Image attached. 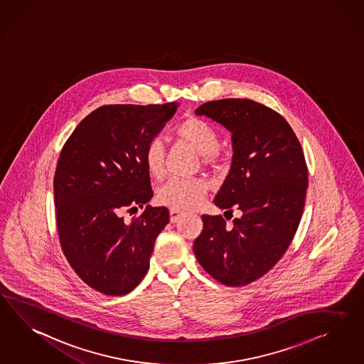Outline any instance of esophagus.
Returning a JSON list of instances; mask_svg holds the SVG:
<instances>
[{"instance_id": "34e87169", "label": "esophagus", "mask_w": 364, "mask_h": 364, "mask_svg": "<svg viewBox=\"0 0 364 364\" xmlns=\"http://www.w3.org/2000/svg\"><path fill=\"white\" fill-rule=\"evenodd\" d=\"M169 215H171V223H176L177 220H178L180 217L183 216L184 213H183L181 210H177V209L171 208V210H169Z\"/></svg>"}]
</instances>
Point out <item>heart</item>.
Segmentation results:
<instances>
[{"mask_svg": "<svg viewBox=\"0 0 364 364\" xmlns=\"http://www.w3.org/2000/svg\"><path fill=\"white\" fill-rule=\"evenodd\" d=\"M175 134L178 139L191 144L200 152L204 163L216 160L218 148V135L216 129L205 120L198 118L186 119L176 128ZM144 166L147 172L155 178L164 173V148L159 139H151L143 152ZM208 192V183L203 178H171L157 191V201L163 205L177 210L193 209L204 201Z\"/></svg>", "mask_w": 364, "mask_h": 364, "instance_id": "obj_1", "label": "heart"}]
</instances>
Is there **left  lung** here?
I'll return each mask as SVG.
<instances>
[{
	"label": "left lung",
	"mask_w": 364,
	"mask_h": 364,
	"mask_svg": "<svg viewBox=\"0 0 364 364\" xmlns=\"http://www.w3.org/2000/svg\"><path fill=\"white\" fill-rule=\"evenodd\" d=\"M195 112L232 132V166L215 204L230 215L237 208L241 217L229 225L223 216L203 215L193 252L220 284L249 285L282 258L294 238L309 184L305 155L284 117L255 100H212Z\"/></svg>",
	"instance_id": "left-lung-1"
}]
</instances>
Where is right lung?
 <instances>
[{"instance_id":"right-lung-1","label":"right lung","mask_w":364,"mask_h":364,"mask_svg":"<svg viewBox=\"0 0 364 364\" xmlns=\"http://www.w3.org/2000/svg\"><path fill=\"white\" fill-rule=\"evenodd\" d=\"M177 106H102L59 154L54 204L60 247L80 279L102 294L124 295L139 285L169 223L166 207L147 205L129 223L123 215L154 196L143 152Z\"/></svg>"}]
</instances>
